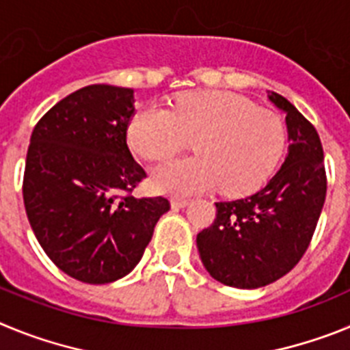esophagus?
I'll return each instance as SVG.
<instances>
[{"instance_id": "1", "label": "esophagus", "mask_w": 350, "mask_h": 350, "mask_svg": "<svg viewBox=\"0 0 350 350\" xmlns=\"http://www.w3.org/2000/svg\"><path fill=\"white\" fill-rule=\"evenodd\" d=\"M187 200H182V198H173L172 200V208L178 210V208H184V206H187Z\"/></svg>"}]
</instances>
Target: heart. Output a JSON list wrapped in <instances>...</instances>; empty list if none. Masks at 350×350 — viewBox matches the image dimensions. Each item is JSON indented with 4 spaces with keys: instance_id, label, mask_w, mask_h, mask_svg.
Returning <instances> with one entry per match:
<instances>
[{
    "instance_id": "1",
    "label": "heart",
    "mask_w": 350,
    "mask_h": 350,
    "mask_svg": "<svg viewBox=\"0 0 350 350\" xmlns=\"http://www.w3.org/2000/svg\"><path fill=\"white\" fill-rule=\"evenodd\" d=\"M196 140L198 157L170 159L152 170L159 193L191 196L221 185L245 196L267 184L287 142L284 120L243 96L226 91L187 92L168 108L148 105L129 122V147L145 159H165Z\"/></svg>"
}]
</instances>
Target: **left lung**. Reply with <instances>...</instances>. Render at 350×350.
Returning <instances> with one entry per match:
<instances>
[{
	"instance_id": "8db88e82",
	"label": "left lung",
	"mask_w": 350,
	"mask_h": 350,
	"mask_svg": "<svg viewBox=\"0 0 350 350\" xmlns=\"http://www.w3.org/2000/svg\"><path fill=\"white\" fill-rule=\"evenodd\" d=\"M268 100L286 113L289 148L282 168L261 191L215 203V221L198 233L203 267L238 289H258L289 273L303 258L326 200L321 138L284 96Z\"/></svg>"
}]
</instances>
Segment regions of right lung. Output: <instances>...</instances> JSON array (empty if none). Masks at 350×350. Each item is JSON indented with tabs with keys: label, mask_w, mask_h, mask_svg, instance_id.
<instances>
[{
	"label": "right lung",
	"mask_w": 350,
	"mask_h": 350,
	"mask_svg": "<svg viewBox=\"0 0 350 350\" xmlns=\"http://www.w3.org/2000/svg\"><path fill=\"white\" fill-rule=\"evenodd\" d=\"M133 89L94 83L49 110L31 135L23 196L45 254L85 284L122 279L140 262L166 198H135L145 170L126 131Z\"/></svg>",
	"instance_id": "right-lung-1"
}]
</instances>
